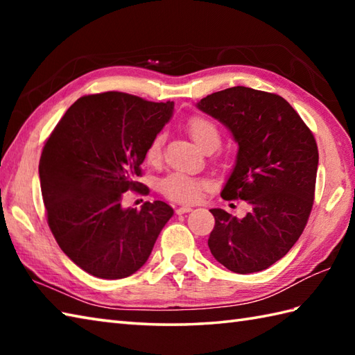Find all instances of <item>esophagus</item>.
<instances>
[{
	"mask_svg": "<svg viewBox=\"0 0 355 355\" xmlns=\"http://www.w3.org/2000/svg\"><path fill=\"white\" fill-rule=\"evenodd\" d=\"M191 210H192V207H191V206H182V207H178V209H177V214H178V215L189 214Z\"/></svg>",
	"mask_w": 355,
	"mask_h": 355,
	"instance_id": "esophagus-1",
	"label": "esophagus"
}]
</instances>
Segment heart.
Listing matches in <instances>:
<instances>
[{"mask_svg":"<svg viewBox=\"0 0 355 355\" xmlns=\"http://www.w3.org/2000/svg\"><path fill=\"white\" fill-rule=\"evenodd\" d=\"M187 131L192 137L193 143L200 149H215L221 141V132L218 126L206 117L195 116L187 123ZM162 145H163V135L158 134L149 143L146 149V160L150 164H157L162 158ZM206 187L205 180L189 177L182 172L169 173L164 177L158 189L164 195L166 198L177 202H193L200 198L201 191Z\"/></svg>","mask_w":355,"mask_h":355,"instance_id":"b5f03b06","label":"heart"}]
</instances>
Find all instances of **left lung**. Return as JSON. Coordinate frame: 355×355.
I'll list each match as a JSON object with an SVG mask.
<instances>
[{"label": "left lung", "instance_id": "1", "mask_svg": "<svg viewBox=\"0 0 355 355\" xmlns=\"http://www.w3.org/2000/svg\"><path fill=\"white\" fill-rule=\"evenodd\" d=\"M197 108L238 143L221 197L248 205L244 218L210 209V253L233 273L266 270L290 252L310 216L319 164L314 135L284 97L259 89L232 87L209 94Z\"/></svg>", "mask_w": 355, "mask_h": 355}]
</instances>
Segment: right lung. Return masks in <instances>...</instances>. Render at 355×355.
<instances>
[{
    "instance_id": "right-lung-1",
    "label": "right lung",
    "mask_w": 355,
    "mask_h": 355,
    "mask_svg": "<svg viewBox=\"0 0 355 355\" xmlns=\"http://www.w3.org/2000/svg\"><path fill=\"white\" fill-rule=\"evenodd\" d=\"M173 102L108 92L67 110L42 149L41 191L53 236L69 258L101 279H122L148 261L173 209L163 201L123 207L140 186L146 149Z\"/></svg>"
}]
</instances>
